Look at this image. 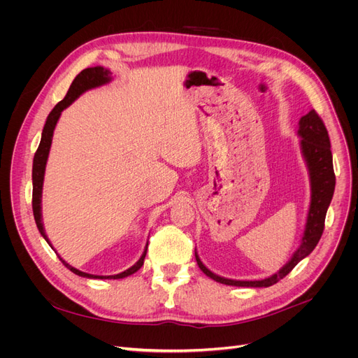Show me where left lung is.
Segmentation results:
<instances>
[{"label":"left lung","instance_id":"left-lung-1","mask_svg":"<svg viewBox=\"0 0 358 358\" xmlns=\"http://www.w3.org/2000/svg\"><path fill=\"white\" fill-rule=\"evenodd\" d=\"M297 135L300 136V149H302V155L306 161L310 180V206L306 217L302 242H300L299 248L294 251L286 266H283L275 274L264 280L254 281H242L220 277L206 267L200 261L197 252H194L200 270L208 277L217 281V283L238 287H270L283 277H286L300 261L308 257L317 245L319 239H321L325 227L327 210L329 208L335 190L331 142L328 136V130L322 119L319 117L315 110H310L306 116L299 120Z\"/></svg>","mask_w":358,"mask_h":358}]
</instances>
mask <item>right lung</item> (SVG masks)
<instances>
[{
	"instance_id": "right-lung-1",
	"label": "right lung",
	"mask_w": 358,
	"mask_h": 358,
	"mask_svg": "<svg viewBox=\"0 0 358 358\" xmlns=\"http://www.w3.org/2000/svg\"><path fill=\"white\" fill-rule=\"evenodd\" d=\"M111 72L103 66H94V68H87L84 71H81L77 77H75V80L72 81L66 96L62 101H59L58 104H56L53 107V110L49 113V116L46 119V123H45V127H43V131H42V139H41V145L39 148H37L36 154H34V158H33V173H31V180H33V215H34V220H36V224H37V229H39L41 235L46 239V242L50 245L49 242V238L45 232V228H43V222H42V189H43V178H45V169H46V162H48V157H49V150H50V145H52V138H53V130H55V126L56 123H58L59 117H61V113L68 107L71 106L75 100H77L83 92L91 90V88H96V87H100V85H104L107 83L111 81ZM52 247V245H50ZM53 250V247H52ZM146 251H148V243L145 247V251L142 254V257L139 258V261L136 262L135 266H131L130 268L124 270L123 273L120 274H115V275H94V274H88V273H84V271H80L77 268H73L72 266H69L68 262L61 258L59 255V259L62 261V264L71 270L73 274L77 275H81V277H85V278H100V280H106V278H124L127 275H131L134 273H136L142 266H143V259H145V255H146Z\"/></svg>"
}]
</instances>
